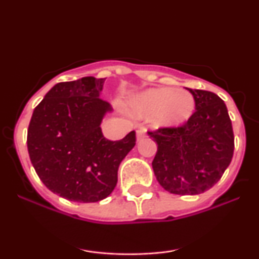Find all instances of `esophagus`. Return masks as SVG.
<instances>
[{
	"instance_id": "34e87169",
	"label": "esophagus",
	"mask_w": 259,
	"mask_h": 259,
	"mask_svg": "<svg viewBox=\"0 0 259 259\" xmlns=\"http://www.w3.org/2000/svg\"><path fill=\"white\" fill-rule=\"evenodd\" d=\"M136 136H138V140L145 138L146 136V129L145 127H140V129L136 130Z\"/></svg>"
}]
</instances>
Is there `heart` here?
<instances>
[{"label":"heart","mask_w":259,"mask_h":259,"mask_svg":"<svg viewBox=\"0 0 259 259\" xmlns=\"http://www.w3.org/2000/svg\"><path fill=\"white\" fill-rule=\"evenodd\" d=\"M194 109V96L186 90H148L135 103V112L138 114L154 113V119L160 125H178L189 119Z\"/></svg>","instance_id":"b5f03b06"}]
</instances>
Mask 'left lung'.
<instances>
[{
	"mask_svg": "<svg viewBox=\"0 0 259 259\" xmlns=\"http://www.w3.org/2000/svg\"><path fill=\"white\" fill-rule=\"evenodd\" d=\"M195 112L178 126L148 130L157 142L152 167L160 186L175 195H198L214 186L230 164L234 132L228 108L218 95L187 89Z\"/></svg>",
	"mask_w": 259,
	"mask_h": 259,
	"instance_id": "1",
	"label": "left lung"
}]
</instances>
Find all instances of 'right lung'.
Masks as SVG:
<instances>
[{"mask_svg": "<svg viewBox=\"0 0 259 259\" xmlns=\"http://www.w3.org/2000/svg\"><path fill=\"white\" fill-rule=\"evenodd\" d=\"M105 79L86 76L58 82L35 107L28 151L35 171L53 194L75 202L108 197L120 162L136 144V133L106 139L100 124L109 103L101 99Z\"/></svg>", "mask_w": 259, "mask_h": 259, "instance_id": "1", "label": "right lung"}]
</instances>
